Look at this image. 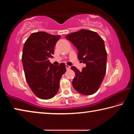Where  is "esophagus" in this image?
Masks as SVG:
<instances>
[{"label": "esophagus", "mask_w": 134, "mask_h": 134, "mask_svg": "<svg viewBox=\"0 0 134 134\" xmlns=\"http://www.w3.org/2000/svg\"><path fill=\"white\" fill-rule=\"evenodd\" d=\"M65 67H66V69L68 70H70V68H71V67L70 66H69V65H65Z\"/></svg>", "instance_id": "obj_1"}]
</instances>
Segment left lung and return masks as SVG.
<instances>
[{"mask_svg": "<svg viewBox=\"0 0 134 134\" xmlns=\"http://www.w3.org/2000/svg\"><path fill=\"white\" fill-rule=\"evenodd\" d=\"M78 50V59L86 66L81 71L74 66L72 81L74 89L85 95H91L98 90L106 71V53L103 40L96 32L80 29L66 35Z\"/></svg>", "mask_w": 134, "mask_h": 134, "instance_id": "8db88e82", "label": "left lung"}]
</instances>
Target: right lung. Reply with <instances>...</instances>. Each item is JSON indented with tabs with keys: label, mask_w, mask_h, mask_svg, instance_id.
<instances>
[{
	"label": "right lung",
	"mask_w": 134,
	"mask_h": 134,
	"mask_svg": "<svg viewBox=\"0 0 134 134\" xmlns=\"http://www.w3.org/2000/svg\"><path fill=\"white\" fill-rule=\"evenodd\" d=\"M60 37L37 32L31 34L24 45L22 61L26 80L35 96L41 99L55 96L66 71L64 63L54 65L48 60L53 57L54 47Z\"/></svg>",
	"instance_id": "right-lung-1"
}]
</instances>
